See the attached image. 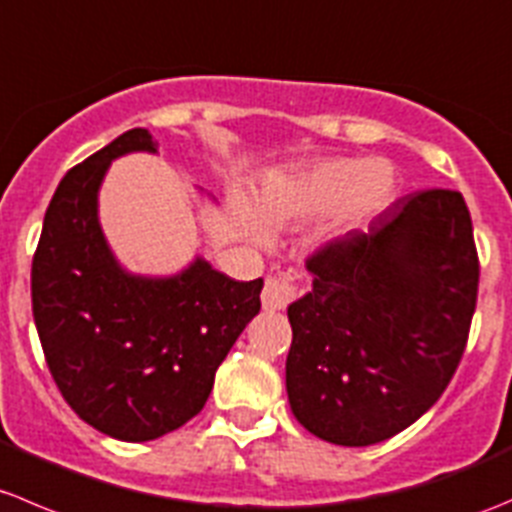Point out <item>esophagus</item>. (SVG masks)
Wrapping results in <instances>:
<instances>
[{"instance_id":"obj_1","label":"esophagus","mask_w":512,"mask_h":512,"mask_svg":"<svg viewBox=\"0 0 512 512\" xmlns=\"http://www.w3.org/2000/svg\"><path fill=\"white\" fill-rule=\"evenodd\" d=\"M298 296V283L291 271L288 273H268L266 283L261 291V303L266 311H278V308L288 306L293 298Z\"/></svg>"}]
</instances>
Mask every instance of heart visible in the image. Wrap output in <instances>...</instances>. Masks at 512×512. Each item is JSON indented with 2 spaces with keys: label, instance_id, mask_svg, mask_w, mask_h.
<instances>
[{
  "label": "heart",
  "instance_id": "1",
  "mask_svg": "<svg viewBox=\"0 0 512 512\" xmlns=\"http://www.w3.org/2000/svg\"><path fill=\"white\" fill-rule=\"evenodd\" d=\"M396 189V174L386 161H361L336 156L318 159L291 174L263 181L256 191V214L268 226H293L333 209V224L351 226L376 214L388 204ZM241 224L258 241L266 229L251 214H241Z\"/></svg>",
  "mask_w": 512,
  "mask_h": 512
}]
</instances>
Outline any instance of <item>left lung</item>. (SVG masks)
<instances>
[{
    "label": "left lung",
    "instance_id": "8db88e82",
    "mask_svg": "<svg viewBox=\"0 0 512 512\" xmlns=\"http://www.w3.org/2000/svg\"><path fill=\"white\" fill-rule=\"evenodd\" d=\"M306 266L313 291L288 306L293 416L336 445L393 438L443 396L468 343L480 261L463 196H403Z\"/></svg>",
    "mask_w": 512,
    "mask_h": 512
}]
</instances>
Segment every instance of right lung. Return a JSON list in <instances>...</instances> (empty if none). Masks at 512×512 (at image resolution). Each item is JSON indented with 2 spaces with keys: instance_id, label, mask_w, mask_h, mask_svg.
<instances>
[{
  "instance_id": "obj_1",
  "label": "right lung",
  "mask_w": 512,
  "mask_h": 512,
  "mask_svg": "<svg viewBox=\"0 0 512 512\" xmlns=\"http://www.w3.org/2000/svg\"><path fill=\"white\" fill-rule=\"evenodd\" d=\"M156 151L131 129L67 171L32 261V313L54 383L111 438L141 443L181 428L209 401L216 368L261 311L263 278L234 281L196 261L174 278H136L111 256L96 191L111 159Z\"/></svg>"
}]
</instances>
